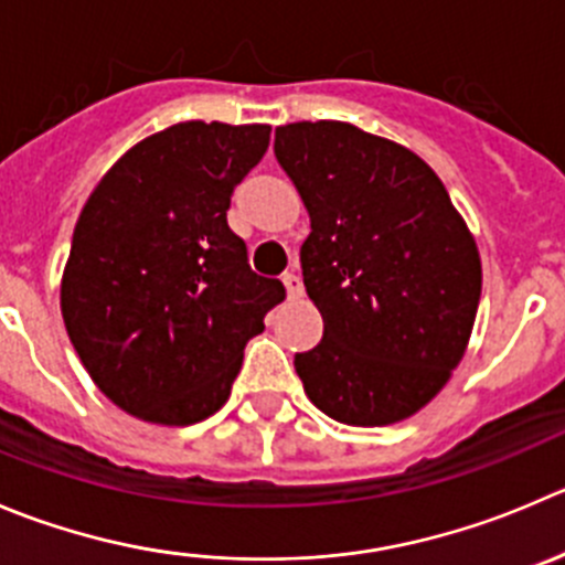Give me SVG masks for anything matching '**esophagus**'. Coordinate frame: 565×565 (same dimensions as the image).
Returning <instances> with one entry per match:
<instances>
[{"label": "esophagus", "mask_w": 565, "mask_h": 565, "mask_svg": "<svg viewBox=\"0 0 565 565\" xmlns=\"http://www.w3.org/2000/svg\"><path fill=\"white\" fill-rule=\"evenodd\" d=\"M284 287H287L289 298H300L303 295V281H300V276L295 270L284 273Z\"/></svg>", "instance_id": "esophagus-1"}]
</instances>
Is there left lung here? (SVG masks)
Here are the masks:
<instances>
[{"instance_id":"1","label":"left lung","mask_w":565,"mask_h":565,"mask_svg":"<svg viewBox=\"0 0 565 565\" xmlns=\"http://www.w3.org/2000/svg\"><path fill=\"white\" fill-rule=\"evenodd\" d=\"M273 151L311 217L300 267L322 342L295 353L306 394L355 428L416 414L450 381L478 315L467 223L414 151L353 124L278 126Z\"/></svg>"}]
</instances>
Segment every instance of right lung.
Here are the masks:
<instances>
[{
    "label": "right lung",
    "mask_w": 565,
    "mask_h": 565,
    "mask_svg": "<svg viewBox=\"0 0 565 565\" xmlns=\"http://www.w3.org/2000/svg\"><path fill=\"white\" fill-rule=\"evenodd\" d=\"M270 146L267 124L168 126L126 151L87 199L60 287L93 383L157 425H193L232 394L250 337L287 298L256 276L226 212Z\"/></svg>",
    "instance_id": "add662e5"
}]
</instances>
